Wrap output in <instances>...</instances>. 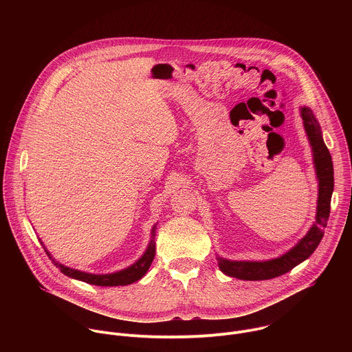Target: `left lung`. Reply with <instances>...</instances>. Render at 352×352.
<instances>
[{
	"label": "left lung",
	"mask_w": 352,
	"mask_h": 352,
	"mask_svg": "<svg viewBox=\"0 0 352 352\" xmlns=\"http://www.w3.org/2000/svg\"><path fill=\"white\" fill-rule=\"evenodd\" d=\"M300 117L304 120V126L312 146L316 174L319 179L316 221L302 239H300L291 250H288L285 255L277 259L267 262H235L217 256L220 270L230 277L255 281L270 280L281 274H285L289 270H292L296 265L302 263L305 259H308L315 252V249L318 248L324 235V228L327 226V220L330 216L331 193L334 189L333 162L329 148L323 142L320 125L315 118L312 110L309 107H302L300 109Z\"/></svg>",
	"instance_id": "left-lung-1"
}]
</instances>
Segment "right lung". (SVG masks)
Returning <instances> with one entry per match:
<instances>
[{
	"instance_id": "right-lung-1",
	"label": "right lung",
	"mask_w": 352,
	"mask_h": 352,
	"mask_svg": "<svg viewBox=\"0 0 352 352\" xmlns=\"http://www.w3.org/2000/svg\"><path fill=\"white\" fill-rule=\"evenodd\" d=\"M155 228L156 227H153L152 241H150L144 255L135 265H132L131 267H128L125 270H121V272H117V273H113V274H90V273L75 270V269H69L64 265L57 263L54 259H53V263L65 276L80 280V281H85V283H89V284L102 285V287H116V285L132 284V283L140 280L146 274V272L148 270L150 265H152V262L155 259V254H156V242H155L156 232H155ZM47 255L50 256V259H52V255H50L48 252H47Z\"/></svg>"
}]
</instances>
